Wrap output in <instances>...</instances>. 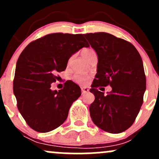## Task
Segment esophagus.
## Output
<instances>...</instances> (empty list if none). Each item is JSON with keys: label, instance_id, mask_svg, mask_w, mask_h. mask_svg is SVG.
I'll return each instance as SVG.
<instances>
[{"label": "esophagus", "instance_id": "esophagus-1", "mask_svg": "<svg viewBox=\"0 0 159 159\" xmlns=\"http://www.w3.org/2000/svg\"><path fill=\"white\" fill-rule=\"evenodd\" d=\"M89 92V89L87 87H81V93L82 94H85Z\"/></svg>", "mask_w": 159, "mask_h": 159}]
</instances>
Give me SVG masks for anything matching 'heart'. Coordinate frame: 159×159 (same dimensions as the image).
I'll use <instances>...</instances> for the list:
<instances>
[{
	"label": "heart",
	"instance_id": "heart-1",
	"mask_svg": "<svg viewBox=\"0 0 159 159\" xmlns=\"http://www.w3.org/2000/svg\"><path fill=\"white\" fill-rule=\"evenodd\" d=\"M94 51L93 50V49H84V50L82 51V55L84 56V57H85L86 59H87V58ZM89 78L90 77H89V75H87L83 73H76L74 75V81H75L76 83L84 84H85L86 82L88 81Z\"/></svg>",
	"mask_w": 159,
	"mask_h": 159
}]
</instances>
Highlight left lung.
I'll return each mask as SVG.
<instances>
[{
    "label": "left lung",
    "mask_w": 159,
    "mask_h": 159,
    "mask_svg": "<svg viewBox=\"0 0 159 159\" xmlns=\"http://www.w3.org/2000/svg\"><path fill=\"white\" fill-rule=\"evenodd\" d=\"M98 56L97 73L90 91L91 119L103 131L117 134L129 129L143 104L146 76L139 52L132 43L104 32L84 34ZM110 85L105 95L98 86Z\"/></svg>",
    "instance_id": "obj_1"
}]
</instances>
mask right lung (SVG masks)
Listing matches in <instances>:
<instances>
[{"label":"right lung","mask_w":159,"mask_h":159,"mask_svg":"<svg viewBox=\"0 0 159 159\" xmlns=\"http://www.w3.org/2000/svg\"><path fill=\"white\" fill-rule=\"evenodd\" d=\"M88 46L82 34L57 33L32 42L20 54L13 93L20 114L34 130L51 132L66 120L71 105L81 95V88L71 81L59 91L52 90L51 84L72 55Z\"/></svg>","instance_id":"add662e5"}]
</instances>
